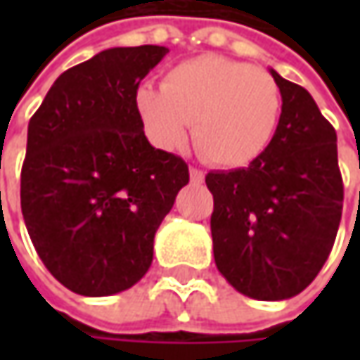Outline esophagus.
Segmentation results:
<instances>
[{
	"label": "esophagus",
	"instance_id": "34e87169",
	"mask_svg": "<svg viewBox=\"0 0 360 360\" xmlns=\"http://www.w3.org/2000/svg\"><path fill=\"white\" fill-rule=\"evenodd\" d=\"M190 180H192L194 184H202V182H204V172L198 170V168H190Z\"/></svg>",
	"mask_w": 360,
	"mask_h": 360
}]
</instances>
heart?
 I'll return each instance as SVG.
<instances>
[{"instance_id":"b5f03b06","label":"heart","mask_w":360,"mask_h":360,"mask_svg":"<svg viewBox=\"0 0 360 360\" xmlns=\"http://www.w3.org/2000/svg\"><path fill=\"white\" fill-rule=\"evenodd\" d=\"M136 112L146 136L158 148L192 142L208 164L240 168L272 142L283 114L276 79L250 63L200 56L166 72L162 88L136 90Z\"/></svg>"}]
</instances>
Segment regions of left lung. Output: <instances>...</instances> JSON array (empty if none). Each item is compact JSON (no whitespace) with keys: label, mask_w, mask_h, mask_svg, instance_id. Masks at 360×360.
I'll return each mask as SVG.
<instances>
[{"label":"left lung","mask_w":360,"mask_h":360,"mask_svg":"<svg viewBox=\"0 0 360 360\" xmlns=\"http://www.w3.org/2000/svg\"><path fill=\"white\" fill-rule=\"evenodd\" d=\"M283 91L270 146L238 170H214V262L244 297H297L323 269L342 214L337 131L302 86L274 70Z\"/></svg>","instance_id":"obj_1"}]
</instances>
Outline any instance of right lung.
<instances>
[{
    "label": "right lung",
    "instance_id": "1",
    "mask_svg": "<svg viewBox=\"0 0 360 360\" xmlns=\"http://www.w3.org/2000/svg\"><path fill=\"white\" fill-rule=\"evenodd\" d=\"M166 53L104 49L65 70L30 120L21 214L46 269L82 297L144 276L154 234L190 180L184 160L148 142L134 104Z\"/></svg>",
    "mask_w": 360,
    "mask_h": 360
}]
</instances>
